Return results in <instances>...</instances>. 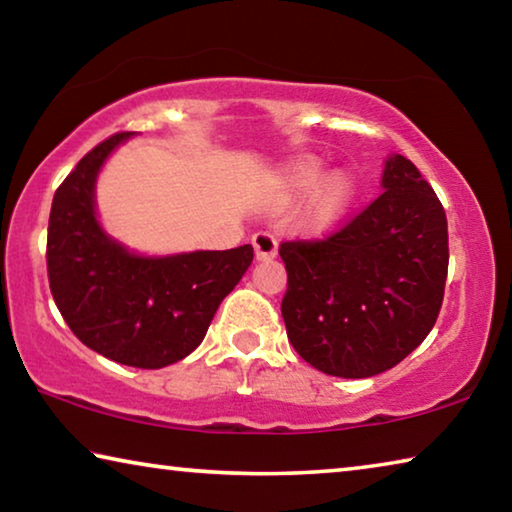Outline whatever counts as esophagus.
Segmentation results:
<instances>
[{"label": "esophagus", "mask_w": 512, "mask_h": 512, "mask_svg": "<svg viewBox=\"0 0 512 512\" xmlns=\"http://www.w3.org/2000/svg\"><path fill=\"white\" fill-rule=\"evenodd\" d=\"M253 248H255V257L257 259H271L277 255V239L271 235V232H255L253 235Z\"/></svg>", "instance_id": "1"}]
</instances>
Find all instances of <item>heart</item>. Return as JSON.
I'll list each match as a JSON object with an SVG mask.
<instances>
[{
	"label": "heart",
	"instance_id": "1",
	"mask_svg": "<svg viewBox=\"0 0 512 512\" xmlns=\"http://www.w3.org/2000/svg\"><path fill=\"white\" fill-rule=\"evenodd\" d=\"M320 173L311 167L300 169L296 176H293V187L298 192H309L311 187L318 183ZM352 196V180L343 173H336V176L327 178V183L320 187L318 198L314 203V223L316 225H327L332 223L336 216L341 214V210L345 207V203L350 201Z\"/></svg>",
	"mask_w": 512,
	"mask_h": 512
}]
</instances>
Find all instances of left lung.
Returning a JSON list of instances; mask_svg holds the SVG:
<instances>
[{"instance_id":"8db88e82","label":"left lung","mask_w":512,"mask_h":512,"mask_svg":"<svg viewBox=\"0 0 512 512\" xmlns=\"http://www.w3.org/2000/svg\"><path fill=\"white\" fill-rule=\"evenodd\" d=\"M381 185L375 201L323 239L280 244L287 336L325 375L363 379L397 366L443 307V203L404 155L388 158Z\"/></svg>"}]
</instances>
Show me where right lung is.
Listing matches in <instances>:
<instances>
[{
	"mask_svg": "<svg viewBox=\"0 0 512 512\" xmlns=\"http://www.w3.org/2000/svg\"><path fill=\"white\" fill-rule=\"evenodd\" d=\"M133 133H115L85 153L54 194L47 275L60 316L83 345L124 366L164 368L205 339L221 300L253 262V246L137 257L103 235L94 180Z\"/></svg>",
	"mask_w": 512,
	"mask_h": 512,
	"instance_id": "1",
	"label": "right lung"
}]
</instances>
